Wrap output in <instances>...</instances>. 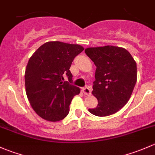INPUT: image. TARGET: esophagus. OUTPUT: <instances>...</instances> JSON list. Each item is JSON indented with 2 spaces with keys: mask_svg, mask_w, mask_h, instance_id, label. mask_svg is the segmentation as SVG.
Instances as JSON below:
<instances>
[{
  "mask_svg": "<svg viewBox=\"0 0 155 155\" xmlns=\"http://www.w3.org/2000/svg\"><path fill=\"white\" fill-rule=\"evenodd\" d=\"M82 92L84 93L85 95H91V89L89 87H83L82 88Z\"/></svg>",
  "mask_w": 155,
  "mask_h": 155,
  "instance_id": "34e87169",
  "label": "esophagus"
}]
</instances>
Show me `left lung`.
<instances>
[{
	"label": "left lung",
	"mask_w": 155,
	"mask_h": 155,
	"mask_svg": "<svg viewBox=\"0 0 155 155\" xmlns=\"http://www.w3.org/2000/svg\"><path fill=\"white\" fill-rule=\"evenodd\" d=\"M86 55L97 67L92 94L98 105L88 111L107 117L120 110L129 100L137 82V64L128 50L120 47L88 48Z\"/></svg>",
	"instance_id": "left-lung-1"
}]
</instances>
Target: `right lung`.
<instances>
[{
	"label": "right lung",
	"instance_id": "right-lung-1",
	"mask_svg": "<svg viewBox=\"0 0 155 155\" xmlns=\"http://www.w3.org/2000/svg\"><path fill=\"white\" fill-rule=\"evenodd\" d=\"M83 50L79 45L48 41L29 59L24 75L26 94L31 107L44 120L58 122L69 114L71 101L79 94L80 88L62 82L63 76L72 81L69 69Z\"/></svg>",
	"mask_w": 155,
	"mask_h": 155
}]
</instances>
